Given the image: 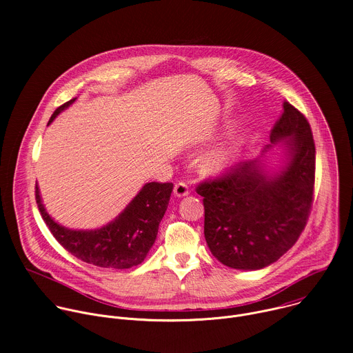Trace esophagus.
Segmentation results:
<instances>
[{
  "label": "esophagus",
  "instance_id": "obj_1",
  "mask_svg": "<svg viewBox=\"0 0 353 353\" xmlns=\"http://www.w3.org/2000/svg\"><path fill=\"white\" fill-rule=\"evenodd\" d=\"M188 192H190V188L185 183H183V181L176 183V185H174V195L176 196H185V195H188Z\"/></svg>",
  "mask_w": 353,
  "mask_h": 353
}]
</instances>
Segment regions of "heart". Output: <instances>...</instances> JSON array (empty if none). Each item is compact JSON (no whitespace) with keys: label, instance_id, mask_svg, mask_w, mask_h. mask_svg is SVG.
Listing matches in <instances>:
<instances>
[{"label":"heart","instance_id":"b5f03b06","mask_svg":"<svg viewBox=\"0 0 353 353\" xmlns=\"http://www.w3.org/2000/svg\"><path fill=\"white\" fill-rule=\"evenodd\" d=\"M237 150L234 146L221 148L207 159L205 165L211 172H223L234 162Z\"/></svg>","mask_w":353,"mask_h":353}]
</instances>
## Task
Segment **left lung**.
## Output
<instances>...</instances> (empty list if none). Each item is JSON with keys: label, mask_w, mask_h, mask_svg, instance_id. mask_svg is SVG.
Here are the masks:
<instances>
[{"label": "left lung", "mask_w": 353, "mask_h": 353, "mask_svg": "<svg viewBox=\"0 0 353 353\" xmlns=\"http://www.w3.org/2000/svg\"><path fill=\"white\" fill-rule=\"evenodd\" d=\"M286 139L289 163L268 177L259 161L239 162L195 188L204 196V234L211 253L236 270H261L297 241L313 199L316 146L307 119L289 102L271 130Z\"/></svg>", "instance_id": "1"}]
</instances>
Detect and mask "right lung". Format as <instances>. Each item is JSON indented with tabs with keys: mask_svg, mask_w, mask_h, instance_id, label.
I'll use <instances>...</instances> for the list:
<instances>
[{
	"mask_svg": "<svg viewBox=\"0 0 353 353\" xmlns=\"http://www.w3.org/2000/svg\"><path fill=\"white\" fill-rule=\"evenodd\" d=\"M74 102L75 99H71L60 106L50 117L48 124ZM172 191L173 183L145 184L113 222L96 230H72L56 223L41 204L37 184L34 195L43 221L72 256L96 267L125 270L141 264L154 245Z\"/></svg>",
	"mask_w": 353,
	"mask_h": 353,
	"instance_id": "1",
	"label": "right lung"
}]
</instances>
